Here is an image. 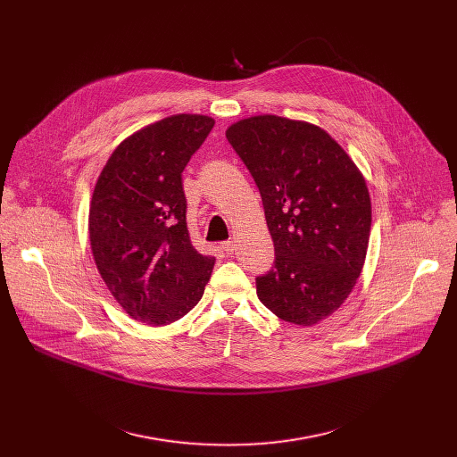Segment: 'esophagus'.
<instances>
[{"instance_id":"esophagus-1","label":"esophagus","mask_w":457,"mask_h":457,"mask_svg":"<svg viewBox=\"0 0 457 457\" xmlns=\"http://www.w3.org/2000/svg\"><path fill=\"white\" fill-rule=\"evenodd\" d=\"M220 249H222L224 253H228V254H233V251H235V242H233V240H226V242L220 244Z\"/></svg>"}]
</instances>
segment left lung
Wrapping results in <instances>:
<instances>
[{
    "label": "left lung",
    "instance_id": "8db88e82",
    "mask_svg": "<svg viewBox=\"0 0 457 457\" xmlns=\"http://www.w3.org/2000/svg\"><path fill=\"white\" fill-rule=\"evenodd\" d=\"M226 137L262 197L275 244L256 295L278 318L312 325L351 295L370 235L365 179L321 128L277 115L231 124Z\"/></svg>",
    "mask_w": 457,
    "mask_h": 457
}]
</instances>
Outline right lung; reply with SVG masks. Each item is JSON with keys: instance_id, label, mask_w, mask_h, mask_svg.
<instances>
[{"instance_id": "1", "label": "right lung", "mask_w": 457, "mask_h": 457, "mask_svg": "<svg viewBox=\"0 0 457 457\" xmlns=\"http://www.w3.org/2000/svg\"><path fill=\"white\" fill-rule=\"evenodd\" d=\"M206 115H171L122 141L103 168L90 204L96 266L120 307L166 325L204 295L215 256L191 245L182 171L210 136Z\"/></svg>"}]
</instances>
